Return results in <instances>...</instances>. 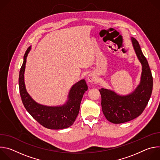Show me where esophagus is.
Masks as SVG:
<instances>
[{
	"mask_svg": "<svg viewBox=\"0 0 160 160\" xmlns=\"http://www.w3.org/2000/svg\"><path fill=\"white\" fill-rule=\"evenodd\" d=\"M97 80V78L96 77V75L94 73H90L88 76H87V81L89 83H93L95 82Z\"/></svg>",
	"mask_w": 160,
	"mask_h": 160,
	"instance_id": "1",
	"label": "esophagus"
}]
</instances>
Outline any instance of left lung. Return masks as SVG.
<instances>
[{"label": "left lung", "instance_id": "left-lung-1", "mask_svg": "<svg viewBox=\"0 0 160 160\" xmlns=\"http://www.w3.org/2000/svg\"><path fill=\"white\" fill-rule=\"evenodd\" d=\"M135 52L142 64L141 82L133 92L120 96L109 89H99L101 106L106 118L112 123H122L141 115L151 98L153 80L148 62L144 56L139 42L131 38Z\"/></svg>", "mask_w": 160, "mask_h": 160}]
</instances>
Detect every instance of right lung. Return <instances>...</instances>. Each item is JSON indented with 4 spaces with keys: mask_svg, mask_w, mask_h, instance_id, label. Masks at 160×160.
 I'll list each match as a JSON object with an SVG mask.
<instances>
[{
    "mask_svg": "<svg viewBox=\"0 0 160 160\" xmlns=\"http://www.w3.org/2000/svg\"><path fill=\"white\" fill-rule=\"evenodd\" d=\"M29 47L25 55L19 75V87L21 100L27 111L40 125L49 129H63L72 126L80 110L83 94L88 89L84 79L75 83L71 88L68 101L59 106H48L36 102L28 94L24 82V73Z\"/></svg>",
    "mask_w": 160,
    "mask_h": 160,
    "instance_id": "right-lung-1",
    "label": "right lung"
}]
</instances>
